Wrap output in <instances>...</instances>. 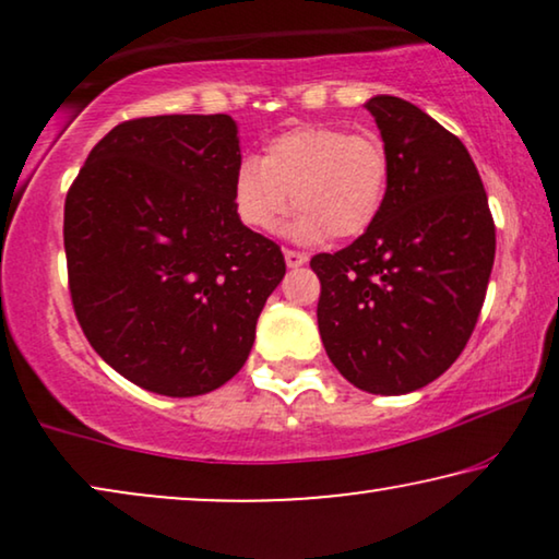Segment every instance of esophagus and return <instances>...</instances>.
I'll use <instances>...</instances> for the list:
<instances>
[{"mask_svg":"<svg viewBox=\"0 0 559 559\" xmlns=\"http://www.w3.org/2000/svg\"><path fill=\"white\" fill-rule=\"evenodd\" d=\"M285 262L289 270H297V266H302L308 262V257L302 254V251H295V249H285Z\"/></svg>","mask_w":559,"mask_h":559,"instance_id":"obj_1","label":"esophagus"}]
</instances>
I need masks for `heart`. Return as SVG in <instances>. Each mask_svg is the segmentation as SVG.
Listing matches in <instances>:
<instances>
[{
    "label": "heart",
    "mask_w": 559,
    "mask_h": 559,
    "mask_svg": "<svg viewBox=\"0 0 559 559\" xmlns=\"http://www.w3.org/2000/svg\"><path fill=\"white\" fill-rule=\"evenodd\" d=\"M389 157L371 134L333 124H305L272 136L262 157H243L234 175L231 201L243 226L272 231L289 198L297 209L289 236L316 243L356 239L369 231L384 205Z\"/></svg>",
    "instance_id": "obj_1"
}]
</instances>
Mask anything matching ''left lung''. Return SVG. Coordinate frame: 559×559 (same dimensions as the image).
Returning <instances> with one entry per match:
<instances>
[{
  "mask_svg": "<svg viewBox=\"0 0 559 559\" xmlns=\"http://www.w3.org/2000/svg\"><path fill=\"white\" fill-rule=\"evenodd\" d=\"M389 157L377 221L316 254L325 354L369 394H407L445 373L468 343L491 277L496 226L465 144L396 96H373Z\"/></svg>",
  "mask_w": 559,
  "mask_h": 559,
  "instance_id": "obj_1",
  "label": "left lung"
}]
</instances>
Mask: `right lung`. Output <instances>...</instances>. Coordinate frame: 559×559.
Listing matches in <instances>:
<instances>
[{
  "mask_svg": "<svg viewBox=\"0 0 559 559\" xmlns=\"http://www.w3.org/2000/svg\"><path fill=\"white\" fill-rule=\"evenodd\" d=\"M241 163L228 114L121 121L66 195L75 318L98 356L165 396L224 386L285 277L277 243L234 211Z\"/></svg>",
  "mask_w": 559,
  "mask_h": 559,
  "instance_id": "1",
  "label": "right lung"
}]
</instances>
